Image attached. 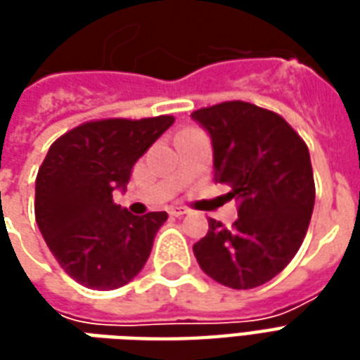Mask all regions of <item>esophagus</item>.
I'll use <instances>...</instances> for the list:
<instances>
[{
    "instance_id": "1",
    "label": "esophagus",
    "mask_w": 360,
    "mask_h": 360,
    "mask_svg": "<svg viewBox=\"0 0 360 360\" xmlns=\"http://www.w3.org/2000/svg\"><path fill=\"white\" fill-rule=\"evenodd\" d=\"M187 208H181V206H173L169 208V216H175V218H179V216H185L187 214Z\"/></svg>"
}]
</instances>
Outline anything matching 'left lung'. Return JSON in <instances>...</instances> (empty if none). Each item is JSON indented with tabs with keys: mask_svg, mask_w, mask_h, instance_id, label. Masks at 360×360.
Instances as JSON below:
<instances>
[{
	"mask_svg": "<svg viewBox=\"0 0 360 360\" xmlns=\"http://www.w3.org/2000/svg\"><path fill=\"white\" fill-rule=\"evenodd\" d=\"M210 133L214 181L231 188L239 218L233 227L208 219L195 243L204 274L231 289H252L283 270L309 229L314 177L307 144L276 111L221 102L191 113Z\"/></svg>",
	"mask_w": 360,
	"mask_h": 360,
	"instance_id": "left-lung-1",
	"label": "left lung"
}]
</instances>
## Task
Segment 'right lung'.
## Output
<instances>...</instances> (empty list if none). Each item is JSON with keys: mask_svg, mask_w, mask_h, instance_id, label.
Returning a JSON list of instances; mask_svg holds the SVG:
<instances>
[{"mask_svg": "<svg viewBox=\"0 0 360 360\" xmlns=\"http://www.w3.org/2000/svg\"><path fill=\"white\" fill-rule=\"evenodd\" d=\"M173 121L96 119L48 150L36 175V224L59 266L81 285L117 289L146 264L167 214L134 216L113 202V191L125 187L136 160Z\"/></svg>", "mask_w": 360, "mask_h": 360, "instance_id": "add662e5", "label": "right lung"}]
</instances>
